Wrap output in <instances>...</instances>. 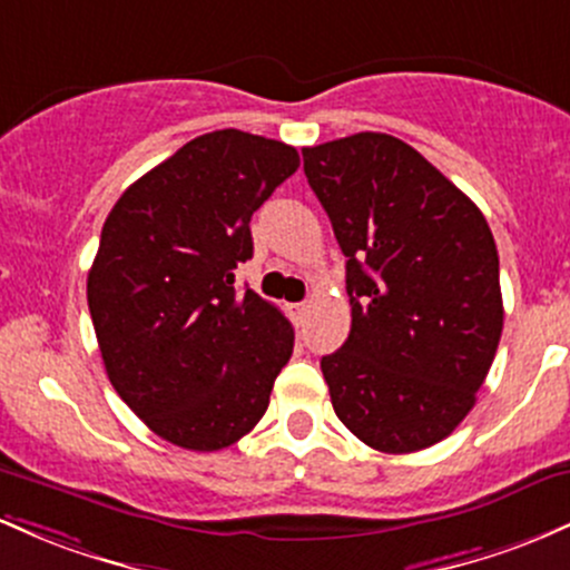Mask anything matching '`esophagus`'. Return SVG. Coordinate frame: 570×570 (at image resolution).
Here are the masks:
<instances>
[{
  "instance_id": "esophagus-1",
  "label": "esophagus",
  "mask_w": 570,
  "mask_h": 570,
  "mask_svg": "<svg viewBox=\"0 0 570 570\" xmlns=\"http://www.w3.org/2000/svg\"><path fill=\"white\" fill-rule=\"evenodd\" d=\"M287 312H291L293 320H302L306 312H309V304L302 302V304H287Z\"/></svg>"
}]
</instances>
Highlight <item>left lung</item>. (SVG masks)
Wrapping results in <instances>:
<instances>
[{
    "label": "left lung",
    "instance_id": "1",
    "mask_svg": "<svg viewBox=\"0 0 570 570\" xmlns=\"http://www.w3.org/2000/svg\"><path fill=\"white\" fill-rule=\"evenodd\" d=\"M304 175L347 258V342L320 361L336 417L404 455L474 409L503 331L498 250L479 207L390 134L304 147Z\"/></svg>",
    "mask_w": 570,
    "mask_h": 570
}]
</instances>
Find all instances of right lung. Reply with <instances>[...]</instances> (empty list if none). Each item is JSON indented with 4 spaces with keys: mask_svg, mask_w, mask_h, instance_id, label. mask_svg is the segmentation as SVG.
Instances as JSON below:
<instances>
[{
    "mask_svg": "<svg viewBox=\"0 0 570 570\" xmlns=\"http://www.w3.org/2000/svg\"><path fill=\"white\" fill-rule=\"evenodd\" d=\"M302 166L239 129L190 139L115 202L88 272V309L115 393L183 450L232 446L264 417L293 325L247 287L250 217Z\"/></svg>",
    "mask_w": 570,
    "mask_h": 570,
    "instance_id": "obj_1",
    "label": "right lung"
}]
</instances>
